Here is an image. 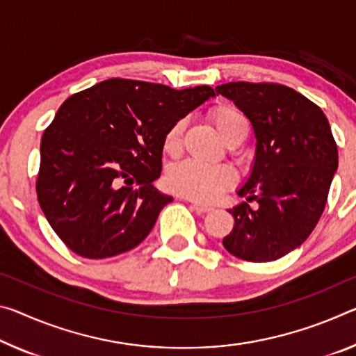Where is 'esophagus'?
I'll list each match as a JSON object with an SVG mask.
<instances>
[{
	"mask_svg": "<svg viewBox=\"0 0 356 356\" xmlns=\"http://www.w3.org/2000/svg\"><path fill=\"white\" fill-rule=\"evenodd\" d=\"M180 200H187V198H185V196H180ZM191 206H193L195 211H196V212H200V213H204V212L212 211V206H209V204H202V202L191 201Z\"/></svg>",
	"mask_w": 356,
	"mask_h": 356,
	"instance_id": "34e87169",
	"label": "esophagus"
}]
</instances>
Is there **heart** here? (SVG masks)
<instances>
[{
  "label": "heart",
  "instance_id": "b5f03b06",
  "mask_svg": "<svg viewBox=\"0 0 356 356\" xmlns=\"http://www.w3.org/2000/svg\"><path fill=\"white\" fill-rule=\"evenodd\" d=\"M211 118L217 131L225 140H231L242 133L249 131L247 117L234 106L220 104L213 107ZM187 127V122L177 120L168 129L163 149L166 154L176 155L182 147V136ZM236 176L233 169L227 166H207L198 161L187 160L169 169L166 182L169 188L185 198L196 201H212L223 193V190L234 184Z\"/></svg>",
  "mask_w": 356,
  "mask_h": 356
}]
</instances>
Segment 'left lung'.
Segmentation results:
<instances>
[{"label":"left lung","instance_id":"1","mask_svg":"<svg viewBox=\"0 0 356 356\" xmlns=\"http://www.w3.org/2000/svg\"><path fill=\"white\" fill-rule=\"evenodd\" d=\"M216 92L244 112L257 139L250 174L236 193L258 204L228 209L234 228L223 247L245 261H274L298 249L323 213L337 171L328 118L279 83L229 82Z\"/></svg>","mask_w":356,"mask_h":356}]
</instances>
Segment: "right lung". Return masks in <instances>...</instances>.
Here are the masks:
<instances>
[{"mask_svg": "<svg viewBox=\"0 0 356 356\" xmlns=\"http://www.w3.org/2000/svg\"><path fill=\"white\" fill-rule=\"evenodd\" d=\"M209 98L216 93L207 86L174 90L107 79L60 106L41 139L36 191L50 227L72 252L111 258L147 238L172 201L152 185L161 174L168 129Z\"/></svg>", "mask_w": 356, "mask_h": 356, "instance_id": "right-lung-1", "label": "right lung"}]
</instances>
